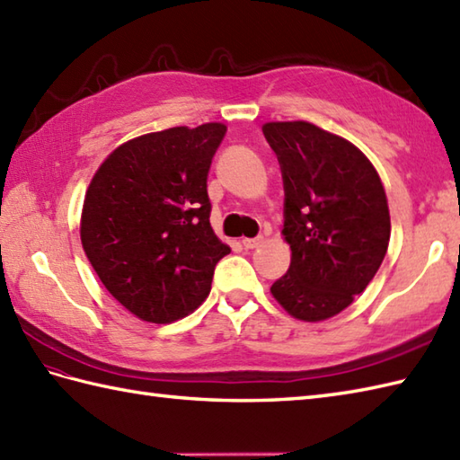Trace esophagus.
Instances as JSON below:
<instances>
[{
    "label": "esophagus",
    "mask_w": 460,
    "mask_h": 460,
    "mask_svg": "<svg viewBox=\"0 0 460 460\" xmlns=\"http://www.w3.org/2000/svg\"><path fill=\"white\" fill-rule=\"evenodd\" d=\"M262 243V239L261 237H255V239H241V245L245 247V249H257L259 245Z\"/></svg>",
    "instance_id": "esophagus-1"
}]
</instances>
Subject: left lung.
<instances>
[{"mask_svg":"<svg viewBox=\"0 0 460 460\" xmlns=\"http://www.w3.org/2000/svg\"><path fill=\"white\" fill-rule=\"evenodd\" d=\"M285 183L290 267L270 295L292 318L340 314L376 277L392 219L384 183L349 140L306 120L262 124Z\"/></svg>","mask_w":460,"mask_h":460,"instance_id":"8db88e82","label":"left lung"}]
</instances>
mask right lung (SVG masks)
<instances>
[{"mask_svg": "<svg viewBox=\"0 0 460 460\" xmlns=\"http://www.w3.org/2000/svg\"><path fill=\"white\" fill-rule=\"evenodd\" d=\"M227 126H175L120 144L84 195L81 243L104 288L154 324L191 314L229 255L209 223L208 173Z\"/></svg>", "mask_w": 460, "mask_h": 460, "instance_id": "obj_1", "label": "right lung"}]
</instances>
